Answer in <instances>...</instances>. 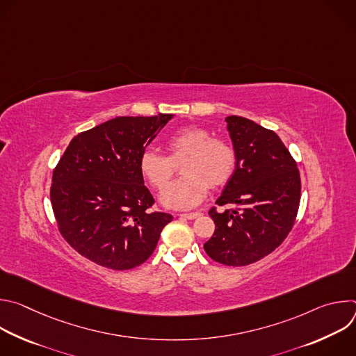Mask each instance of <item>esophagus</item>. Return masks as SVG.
Instances as JSON below:
<instances>
[{"instance_id": "obj_1", "label": "esophagus", "mask_w": 356, "mask_h": 356, "mask_svg": "<svg viewBox=\"0 0 356 356\" xmlns=\"http://www.w3.org/2000/svg\"><path fill=\"white\" fill-rule=\"evenodd\" d=\"M179 216L183 217V218H187V220H194V218L200 217L201 214H200V213H181V214H179Z\"/></svg>"}]
</instances>
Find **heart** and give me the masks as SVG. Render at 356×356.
Instances as JSON below:
<instances>
[{"mask_svg":"<svg viewBox=\"0 0 356 356\" xmlns=\"http://www.w3.org/2000/svg\"><path fill=\"white\" fill-rule=\"evenodd\" d=\"M169 156L155 149H145L139 169L152 187L163 188L180 162L183 175L162 193L168 207L188 209L206 197L209 187L227 184L236 168V152L224 138L213 136L202 127L188 125L175 131L166 140Z\"/></svg>","mask_w":356,"mask_h":356,"instance_id":"heart-1","label":"heart"}]
</instances>
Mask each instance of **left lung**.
Here are the masks:
<instances>
[{"mask_svg": "<svg viewBox=\"0 0 356 356\" xmlns=\"http://www.w3.org/2000/svg\"><path fill=\"white\" fill-rule=\"evenodd\" d=\"M236 168L211 207L216 224L204 243L207 255L225 266H246L268 257L291 231L300 206L297 163L280 138L248 118L227 117Z\"/></svg>", "mask_w": 356, "mask_h": 356, "instance_id": "8db88e82", "label": "left lung"}]
</instances>
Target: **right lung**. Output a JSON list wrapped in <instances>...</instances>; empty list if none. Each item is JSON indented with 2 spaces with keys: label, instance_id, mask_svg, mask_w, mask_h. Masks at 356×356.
Returning a JSON list of instances; mask_svg holds the SVG:
<instances>
[{
  "label": "right lung",
  "instance_id": "add662e5",
  "mask_svg": "<svg viewBox=\"0 0 356 356\" xmlns=\"http://www.w3.org/2000/svg\"><path fill=\"white\" fill-rule=\"evenodd\" d=\"M117 117L74 136L56 165L50 202L65 241L113 270L134 269L154 253L173 216L152 211L139 158L172 118Z\"/></svg>",
  "mask_w": 356,
  "mask_h": 356
}]
</instances>
